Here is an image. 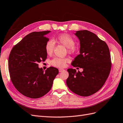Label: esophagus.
<instances>
[{
  "instance_id": "obj_1",
  "label": "esophagus",
  "mask_w": 123,
  "mask_h": 123,
  "mask_svg": "<svg viewBox=\"0 0 123 123\" xmlns=\"http://www.w3.org/2000/svg\"><path fill=\"white\" fill-rule=\"evenodd\" d=\"M64 70V69H62V68H59V72H62V71Z\"/></svg>"
}]
</instances>
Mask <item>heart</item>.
Instances as JSON below:
<instances>
[{"label": "heart", "instance_id": "obj_1", "mask_svg": "<svg viewBox=\"0 0 123 123\" xmlns=\"http://www.w3.org/2000/svg\"><path fill=\"white\" fill-rule=\"evenodd\" d=\"M55 41L63 44L67 47L68 51L70 54H74L76 51V47L74 46L75 41L74 39L69 34H62L58 35L55 39ZM55 46V42L53 40H49L46 43L45 49L46 53L50 55L53 53ZM68 61L67 58L55 57L50 61V64L54 66L63 68L66 65V63Z\"/></svg>", "mask_w": 123, "mask_h": 123}]
</instances>
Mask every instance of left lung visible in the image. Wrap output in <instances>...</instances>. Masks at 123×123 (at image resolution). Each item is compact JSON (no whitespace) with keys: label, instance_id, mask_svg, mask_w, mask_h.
<instances>
[{"label":"left lung","instance_id":"8db88e82","mask_svg":"<svg viewBox=\"0 0 123 123\" xmlns=\"http://www.w3.org/2000/svg\"><path fill=\"white\" fill-rule=\"evenodd\" d=\"M80 41V54L72 65L83 69L82 72L69 68L66 84L79 96L87 97L100 90L107 79L111 68L109 49L106 43L87 30L75 34ZM79 69V68H77Z\"/></svg>","mask_w":123,"mask_h":123}]
</instances>
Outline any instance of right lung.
Instances as JSON below:
<instances>
[{"label": "right lung", "mask_w": 123, "mask_h": 123, "mask_svg": "<svg viewBox=\"0 0 123 123\" xmlns=\"http://www.w3.org/2000/svg\"><path fill=\"white\" fill-rule=\"evenodd\" d=\"M50 31H34L23 38L12 49L8 61L12 82L18 92L28 98H37L50 90L59 73L58 68L50 67L45 72L38 67L45 61L47 53L45 45Z\"/></svg>", "instance_id": "add662e5"}]
</instances>
